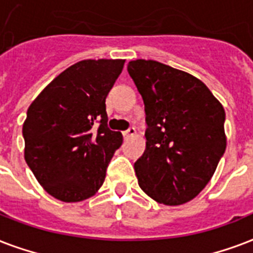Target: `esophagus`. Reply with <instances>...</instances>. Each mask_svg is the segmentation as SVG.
Returning <instances> with one entry per match:
<instances>
[{
    "mask_svg": "<svg viewBox=\"0 0 253 253\" xmlns=\"http://www.w3.org/2000/svg\"><path fill=\"white\" fill-rule=\"evenodd\" d=\"M136 134V129L133 128H129L128 130H125V132H123V136H124V138H129V137H132Z\"/></svg>",
    "mask_w": 253,
    "mask_h": 253,
    "instance_id": "34e87169",
    "label": "esophagus"
}]
</instances>
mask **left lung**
Returning <instances> with one entry per match:
<instances>
[{
	"mask_svg": "<svg viewBox=\"0 0 253 253\" xmlns=\"http://www.w3.org/2000/svg\"><path fill=\"white\" fill-rule=\"evenodd\" d=\"M128 72L148 124L134 164L138 186L158 203L183 205L206 187L226 150L224 108L202 80L157 60H130Z\"/></svg>",
	"mask_w": 253,
	"mask_h": 253,
	"instance_id": "1",
	"label": "left lung"
}]
</instances>
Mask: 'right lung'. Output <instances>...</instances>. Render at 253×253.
Returning <instances> with one entry per match:
<instances>
[{"mask_svg": "<svg viewBox=\"0 0 253 253\" xmlns=\"http://www.w3.org/2000/svg\"><path fill=\"white\" fill-rule=\"evenodd\" d=\"M124 63L80 60L47 84L27 109L25 161L51 197L82 202L103 185L107 166L123 144V134L107 126L105 99Z\"/></svg>", "mask_w": 253, "mask_h": 253, "instance_id": "obj_1", "label": "right lung"}]
</instances>
